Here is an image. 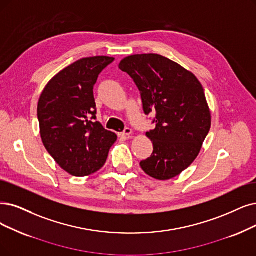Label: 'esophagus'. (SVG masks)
Returning <instances> with one entry per match:
<instances>
[{"mask_svg":"<svg viewBox=\"0 0 256 256\" xmlns=\"http://www.w3.org/2000/svg\"><path fill=\"white\" fill-rule=\"evenodd\" d=\"M132 134V129H130V128H125L124 130H122V132H120L118 134V136H120V138H127V136H129L130 134Z\"/></svg>","mask_w":256,"mask_h":256,"instance_id":"34e87169","label":"esophagus"}]
</instances>
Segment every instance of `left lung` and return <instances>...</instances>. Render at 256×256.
Here are the masks:
<instances>
[{"mask_svg": "<svg viewBox=\"0 0 256 256\" xmlns=\"http://www.w3.org/2000/svg\"><path fill=\"white\" fill-rule=\"evenodd\" d=\"M118 68L134 80L145 114H156V128L146 136L153 152L140 165L148 176L176 178L196 158L211 126V114L202 84L193 74L156 54H134Z\"/></svg>", "mask_w": 256, "mask_h": 256, "instance_id": "1", "label": "left lung"}]
</instances>
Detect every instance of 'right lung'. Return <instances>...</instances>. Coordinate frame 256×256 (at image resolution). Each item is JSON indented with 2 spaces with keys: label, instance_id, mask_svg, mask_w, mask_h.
Wrapping results in <instances>:
<instances>
[{
  "label": "right lung",
  "instance_id": "obj_1",
  "mask_svg": "<svg viewBox=\"0 0 256 256\" xmlns=\"http://www.w3.org/2000/svg\"><path fill=\"white\" fill-rule=\"evenodd\" d=\"M114 58H80L50 80L38 104L40 138L69 174L86 176L106 162L118 136L96 122L94 87Z\"/></svg>",
  "mask_w": 256,
  "mask_h": 256
}]
</instances>
